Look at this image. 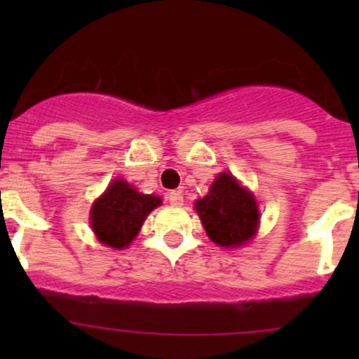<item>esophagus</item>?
Returning a JSON list of instances; mask_svg holds the SVG:
<instances>
[{
    "mask_svg": "<svg viewBox=\"0 0 359 359\" xmlns=\"http://www.w3.org/2000/svg\"><path fill=\"white\" fill-rule=\"evenodd\" d=\"M166 200L170 201V205L173 206H182L184 205V196L180 191H172V193L166 194Z\"/></svg>",
    "mask_w": 359,
    "mask_h": 359,
    "instance_id": "obj_1",
    "label": "esophagus"
}]
</instances>
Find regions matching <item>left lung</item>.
I'll return each mask as SVG.
<instances>
[{
    "mask_svg": "<svg viewBox=\"0 0 359 359\" xmlns=\"http://www.w3.org/2000/svg\"><path fill=\"white\" fill-rule=\"evenodd\" d=\"M194 208L208 238L219 247H241L259 229L260 213L255 196L227 172L219 173L208 194L194 203Z\"/></svg>",
    "mask_w": 359,
    "mask_h": 359,
    "instance_id": "left-lung-1",
    "label": "left lung"
}]
</instances>
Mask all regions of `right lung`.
<instances>
[{
	"label": "right lung",
	"instance_id": "1",
	"mask_svg": "<svg viewBox=\"0 0 359 359\" xmlns=\"http://www.w3.org/2000/svg\"><path fill=\"white\" fill-rule=\"evenodd\" d=\"M158 205L161 198L139 193L123 179H116L93 203L90 224L100 243L123 250L135 240L144 220Z\"/></svg>",
	"mask_w": 359,
	"mask_h": 359
}]
</instances>
